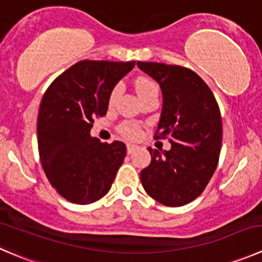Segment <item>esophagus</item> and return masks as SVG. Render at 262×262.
<instances>
[{"label":"esophagus","instance_id":"esophagus-1","mask_svg":"<svg viewBox=\"0 0 262 262\" xmlns=\"http://www.w3.org/2000/svg\"><path fill=\"white\" fill-rule=\"evenodd\" d=\"M138 148H139V147L137 146V144H132V143L126 144V152H128L129 155L133 154V152L136 151V149H138Z\"/></svg>","mask_w":262,"mask_h":262}]
</instances>
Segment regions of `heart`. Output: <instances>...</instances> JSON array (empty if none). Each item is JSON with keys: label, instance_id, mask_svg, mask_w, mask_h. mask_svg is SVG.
<instances>
[{"label": "heart", "instance_id": "obj_1", "mask_svg": "<svg viewBox=\"0 0 262 262\" xmlns=\"http://www.w3.org/2000/svg\"><path fill=\"white\" fill-rule=\"evenodd\" d=\"M136 91L138 93L139 98L141 100H144L147 97H151V96H159V85L156 84V82H154L152 79H148V78L141 77L136 80ZM121 92V85L118 84L114 87V90L111 91L110 98H108V103L113 105L116 101V98L119 97ZM119 130L126 138H138L139 134H141V128L137 124L130 123V121H125V123L121 124L119 126Z\"/></svg>", "mask_w": 262, "mask_h": 262}]
</instances>
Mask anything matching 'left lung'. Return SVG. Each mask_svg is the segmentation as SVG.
I'll use <instances>...</instances> for the list:
<instances>
[{
	"label": "left lung",
	"mask_w": 262,
	"mask_h": 262,
	"mask_svg": "<svg viewBox=\"0 0 262 262\" xmlns=\"http://www.w3.org/2000/svg\"><path fill=\"white\" fill-rule=\"evenodd\" d=\"M162 92V111L155 138H167L169 151L148 147L151 164L141 171L144 190L170 207L187 205L204 192L216 170L223 125L209 85L187 68L137 62Z\"/></svg>",
	"instance_id": "obj_1"
}]
</instances>
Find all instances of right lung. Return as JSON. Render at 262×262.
<instances>
[{
    "instance_id": "add662e5",
    "label": "right lung",
    "mask_w": 262,
    "mask_h": 262,
    "mask_svg": "<svg viewBox=\"0 0 262 262\" xmlns=\"http://www.w3.org/2000/svg\"><path fill=\"white\" fill-rule=\"evenodd\" d=\"M134 61L83 60L56 78L40 101L37 133L40 162L56 192L73 204L98 201L110 190L126 147L91 137L96 118Z\"/></svg>"
}]
</instances>
